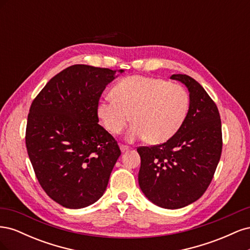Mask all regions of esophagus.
Listing matches in <instances>:
<instances>
[{
  "instance_id": "obj_1",
  "label": "esophagus",
  "mask_w": 250,
  "mask_h": 250,
  "mask_svg": "<svg viewBox=\"0 0 250 250\" xmlns=\"http://www.w3.org/2000/svg\"><path fill=\"white\" fill-rule=\"evenodd\" d=\"M120 149H121V151H122V152H126V151H128V150L130 149V147L127 146V145H123V144H121Z\"/></svg>"
}]
</instances>
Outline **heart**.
<instances>
[{"label":"heart","mask_w":250,"mask_h":250,"mask_svg":"<svg viewBox=\"0 0 250 250\" xmlns=\"http://www.w3.org/2000/svg\"><path fill=\"white\" fill-rule=\"evenodd\" d=\"M111 96L100 101L98 115L112 134L122 132L131 117L133 124L126 137L129 142L170 140L183 126L190 106L184 86L153 77H126L112 87Z\"/></svg>","instance_id":"b5f03b06"}]
</instances>
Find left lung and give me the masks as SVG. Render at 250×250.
<instances>
[{
  "label": "left lung",
  "instance_id": "8db88e82",
  "mask_svg": "<svg viewBox=\"0 0 250 250\" xmlns=\"http://www.w3.org/2000/svg\"><path fill=\"white\" fill-rule=\"evenodd\" d=\"M190 93V106L180 129L160 145L139 147L142 192L156 206L176 209L198 200L214 177L222 152L217 105L192 77L174 74Z\"/></svg>",
  "mask_w": 250,
  "mask_h": 250
}]
</instances>
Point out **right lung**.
I'll use <instances>...</instances> for the list:
<instances>
[{
	"instance_id": "right-lung-1",
	"label": "right lung",
	"mask_w": 250,
	"mask_h": 250,
	"mask_svg": "<svg viewBox=\"0 0 250 250\" xmlns=\"http://www.w3.org/2000/svg\"><path fill=\"white\" fill-rule=\"evenodd\" d=\"M115 74L71 65L55 75L30 106V162L43 191L64 208H82L99 199L121 155L117 141L98 124L100 97Z\"/></svg>"
}]
</instances>
